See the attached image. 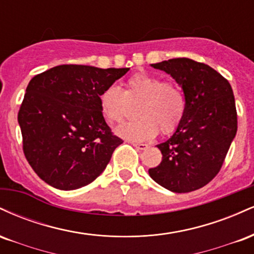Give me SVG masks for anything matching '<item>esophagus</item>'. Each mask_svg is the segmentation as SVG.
Instances as JSON below:
<instances>
[{
  "mask_svg": "<svg viewBox=\"0 0 254 254\" xmlns=\"http://www.w3.org/2000/svg\"><path fill=\"white\" fill-rule=\"evenodd\" d=\"M132 145L135 148H137L138 150H144V149H147L148 147H149V145H148L147 143H132Z\"/></svg>",
  "mask_w": 254,
  "mask_h": 254,
  "instance_id": "1",
  "label": "esophagus"
}]
</instances>
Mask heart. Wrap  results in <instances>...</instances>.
<instances>
[{"label": "heart", "mask_w": 254, "mask_h": 254, "mask_svg": "<svg viewBox=\"0 0 254 254\" xmlns=\"http://www.w3.org/2000/svg\"><path fill=\"white\" fill-rule=\"evenodd\" d=\"M137 101L136 113L139 117L117 129L119 136L131 141H148L159 131L164 135L174 132L185 116L186 99L182 88L147 72H137L127 78L124 89L111 84L99 95L101 115L112 125L122 123L129 103Z\"/></svg>", "instance_id": "obj_1"}]
</instances>
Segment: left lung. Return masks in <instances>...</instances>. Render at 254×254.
Listing matches in <instances>:
<instances>
[{"label": "left lung", "instance_id": "left-lung-1", "mask_svg": "<svg viewBox=\"0 0 254 254\" xmlns=\"http://www.w3.org/2000/svg\"><path fill=\"white\" fill-rule=\"evenodd\" d=\"M151 65L170 74L182 86L186 111L173 136L157 144L162 161L149 168V176L177 193L198 190L217 176L237 135L233 89L220 72L190 58Z\"/></svg>", "mask_w": 254, "mask_h": 254}]
</instances>
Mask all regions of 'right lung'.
<instances>
[{
    "instance_id": "1",
    "label": "right lung",
    "mask_w": 254,
    "mask_h": 254,
    "mask_svg": "<svg viewBox=\"0 0 254 254\" xmlns=\"http://www.w3.org/2000/svg\"><path fill=\"white\" fill-rule=\"evenodd\" d=\"M127 70L63 64L32 78L17 121L25 157L40 179L66 191L103 173L123 139L105 122L99 95Z\"/></svg>"
}]
</instances>
